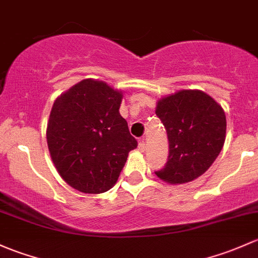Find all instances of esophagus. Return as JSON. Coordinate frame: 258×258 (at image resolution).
<instances>
[{
	"label": "esophagus",
	"mask_w": 258,
	"mask_h": 258,
	"mask_svg": "<svg viewBox=\"0 0 258 258\" xmlns=\"http://www.w3.org/2000/svg\"><path fill=\"white\" fill-rule=\"evenodd\" d=\"M138 150H140L141 152H145L146 151V142L145 140H140V142H138Z\"/></svg>",
	"instance_id": "1"
}]
</instances>
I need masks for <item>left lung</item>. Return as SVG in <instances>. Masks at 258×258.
I'll return each instance as SVG.
<instances>
[{"instance_id": "1", "label": "left lung", "mask_w": 258, "mask_h": 258, "mask_svg": "<svg viewBox=\"0 0 258 258\" xmlns=\"http://www.w3.org/2000/svg\"><path fill=\"white\" fill-rule=\"evenodd\" d=\"M156 115L169 142L167 163L157 177L170 184L194 180L219 156L226 135V116L213 97L199 90H181L164 97Z\"/></svg>"}]
</instances>
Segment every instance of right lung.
Listing matches in <instances>:
<instances>
[{
    "label": "right lung",
    "mask_w": 258,
    "mask_h": 258,
    "mask_svg": "<svg viewBox=\"0 0 258 258\" xmlns=\"http://www.w3.org/2000/svg\"><path fill=\"white\" fill-rule=\"evenodd\" d=\"M122 94L85 79L51 107L47 142L61 178L83 193L107 191L117 181L128 152L137 147L120 115Z\"/></svg>",
    "instance_id": "add662e5"
}]
</instances>
